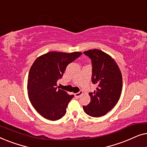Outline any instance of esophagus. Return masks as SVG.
I'll return each instance as SVG.
<instances>
[{
	"label": "esophagus",
	"instance_id": "esophagus-1",
	"mask_svg": "<svg viewBox=\"0 0 147 147\" xmlns=\"http://www.w3.org/2000/svg\"><path fill=\"white\" fill-rule=\"evenodd\" d=\"M82 94H83V92H82V91H80L79 92H78V93L75 94V97L78 98L80 97V96H81L82 95Z\"/></svg>",
	"mask_w": 147,
	"mask_h": 147
}]
</instances>
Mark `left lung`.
Instances as JSON below:
<instances>
[{
  "mask_svg": "<svg viewBox=\"0 0 147 147\" xmlns=\"http://www.w3.org/2000/svg\"><path fill=\"white\" fill-rule=\"evenodd\" d=\"M92 59V81L97 85L89 94L91 98L83 109L88 115L100 117L110 111L117 104L122 88V74L116 62L110 55L98 49L84 52Z\"/></svg>",
  "mask_w": 147,
  "mask_h": 147,
  "instance_id": "left-lung-1",
  "label": "left lung"
}]
</instances>
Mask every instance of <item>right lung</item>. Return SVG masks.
Here are the masks:
<instances>
[{"instance_id": "add662e5", "label": "right lung", "mask_w": 147, "mask_h": 147, "mask_svg": "<svg viewBox=\"0 0 147 147\" xmlns=\"http://www.w3.org/2000/svg\"><path fill=\"white\" fill-rule=\"evenodd\" d=\"M82 53L50 51L34 61L28 76L27 93L32 106L43 118L55 121L65 114L74 95L57 89V82L68 64Z\"/></svg>"}]
</instances>
